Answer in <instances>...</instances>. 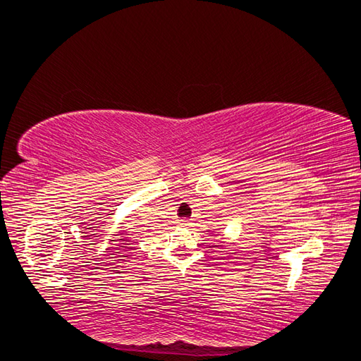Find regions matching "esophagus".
Segmentation results:
<instances>
[{"instance_id": "esophagus-1", "label": "esophagus", "mask_w": 361, "mask_h": 361, "mask_svg": "<svg viewBox=\"0 0 361 361\" xmlns=\"http://www.w3.org/2000/svg\"><path fill=\"white\" fill-rule=\"evenodd\" d=\"M180 224H182V226H190L191 221H190V220H180Z\"/></svg>"}]
</instances>
